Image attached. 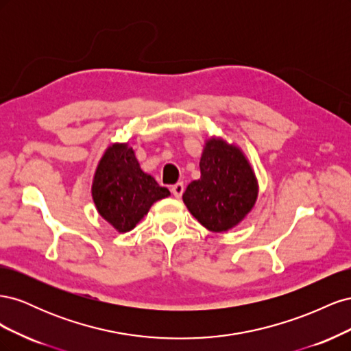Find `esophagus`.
Masks as SVG:
<instances>
[{"mask_svg":"<svg viewBox=\"0 0 351 351\" xmlns=\"http://www.w3.org/2000/svg\"><path fill=\"white\" fill-rule=\"evenodd\" d=\"M171 192L174 195V197H182L183 192H184V184L183 183H177L171 187Z\"/></svg>","mask_w":351,"mask_h":351,"instance_id":"1","label":"esophagus"}]
</instances>
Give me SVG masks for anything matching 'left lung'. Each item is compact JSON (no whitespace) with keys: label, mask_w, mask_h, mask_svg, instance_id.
<instances>
[{"label":"left lung","mask_w":351,"mask_h":351,"mask_svg":"<svg viewBox=\"0 0 351 351\" xmlns=\"http://www.w3.org/2000/svg\"><path fill=\"white\" fill-rule=\"evenodd\" d=\"M199 165L200 178L183 193L190 214L214 232L236 227L258 197V182L247 159L234 145L212 137Z\"/></svg>","instance_id":"obj_1"}]
</instances>
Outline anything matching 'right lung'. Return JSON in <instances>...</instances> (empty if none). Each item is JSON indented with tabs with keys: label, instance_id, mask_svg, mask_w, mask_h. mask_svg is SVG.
Wrapping results in <instances>:
<instances>
[{
	"label": "right lung",
	"instance_id": "obj_1",
	"mask_svg": "<svg viewBox=\"0 0 351 351\" xmlns=\"http://www.w3.org/2000/svg\"><path fill=\"white\" fill-rule=\"evenodd\" d=\"M92 196L99 215L120 232L136 227L154 202L169 196L167 187L143 173L127 143L110 146L93 177Z\"/></svg>",
	"mask_w": 351,
	"mask_h": 351
}]
</instances>
